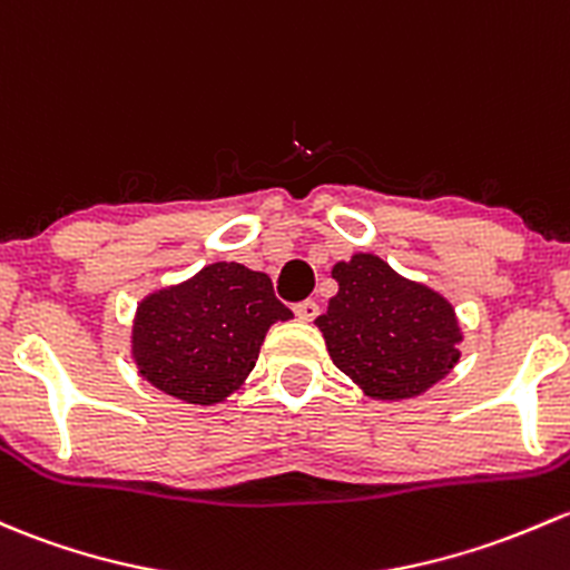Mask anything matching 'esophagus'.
Masks as SVG:
<instances>
[{
	"label": "esophagus",
	"instance_id": "obj_1",
	"mask_svg": "<svg viewBox=\"0 0 570 570\" xmlns=\"http://www.w3.org/2000/svg\"><path fill=\"white\" fill-rule=\"evenodd\" d=\"M295 316L303 322H314L316 316H320V303L316 301H303V303H295Z\"/></svg>",
	"mask_w": 570,
	"mask_h": 570
}]
</instances>
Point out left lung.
Returning a JSON list of instances; mask_svg holds the SVG:
<instances>
[{
	"label": "left lung",
	"mask_w": 570,
	"mask_h": 570,
	"mask_svg": "<svg viewBox=\"0 0 570 570\" xmlns=\"http://www.w3.org/2000/svg\"><path fill=\"white\" fill-rule=\"evenodd\" d=\"M338 295L316 320L333 363L371 399H412L459 361L456 311L374 254L333 267Z\"/></svg>",
	"instance_id": "8db88e82"
}]
</instances>
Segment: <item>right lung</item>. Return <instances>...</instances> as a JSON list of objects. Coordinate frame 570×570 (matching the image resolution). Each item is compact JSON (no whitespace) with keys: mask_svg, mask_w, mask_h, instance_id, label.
<instances>
[{"mask_svg":"<svg viewBox=\"0 0 570 570\" xmlns=\"http://www.w3.org/2000/svg\"><path fill=\"white\" fill-rule=\"evenodd\" d=\"M289 316L265 273L215 262L139 305L136 365L158 391L188 404H215L250 374L269 325Z\"/></svg>","mask_w":570,"mask_h":570,"instance_id":"right-lung-1","label":"right lung"}]
</instances>
